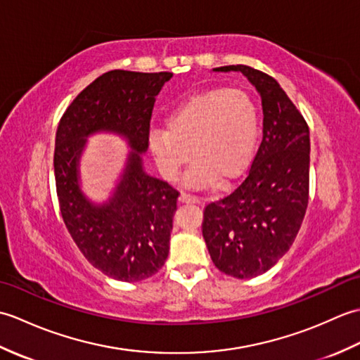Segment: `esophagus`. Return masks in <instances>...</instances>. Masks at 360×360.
<instances>
[{
  "label": "esophagus",
  "mask_w": 360,
  "mask_h": 360,
  "mask_svg": "<svg viewBox=\"0 0 360 360\" xmlns=\"http://www.w3.org/2000/svg\"><path fill=\"white\" fill-rule=\"evenodd\" d=\"M179 202H182V204H201L202 201L200 200V198H196V196L187 195V193H181L179 195Z\"/></svg>",
  "instance_id": "1"
}]
</instances>
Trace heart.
<instances>
[{"instance_id":"b5f03b06","label":"heart","mask_w":360,"mask_h":360,"mask_svg":"<svg viewBox=\"0 0 360 360\" xmlns=\"http://www.w3.org/2000/svg\"><path fill=\"white\" fill-rule=\"evenodd\" d=\"M165 129L153 128L148 148L164 178L178 179L195 159L188 184L227 186L238 179L255 153L259 116L246 91L210 88L192 94L167 112ZM191 151L188 152V150Z\"/></svg>"}]
</instances>
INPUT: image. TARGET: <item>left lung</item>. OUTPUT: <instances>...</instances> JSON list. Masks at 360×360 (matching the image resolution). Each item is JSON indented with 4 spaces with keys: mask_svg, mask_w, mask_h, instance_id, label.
<instances>
[{
    "mask_svg": "<svg viewBox=\"0 0 360 360\" xmlns=\"http://www.w3.org/2000/svg\"><path fill=\"white\" fill-rule=\"evenodd\" d=\"M240 71L263 105V141L250 170L233 192L204 209L202 236L212 262L235 278L267 272L292 246L309 200V128L271 75L246 65Z\"/></svg>",
    "mask_w": 360,
    "mask_h": 360,
    "instance_id": "left-lung-1",
    "label": "left lung"
}]
</instances>
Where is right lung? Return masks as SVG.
<instances>
[{
  "label": "right lung",
  "instance_id": "right-lung-1",
  "mask_svg": "<svg viewBox=\"0 0 360 360\" xmlns=\"http://www.w3.org/2000/svg\"><path fill=\"white\" fill-rule=\"evenodd\" d=\"M172 72L114 70L74 98L60 119L53 173L68 232L88 262L106 277L134 283L155 275L170 249L179 192L143 172L153 106ZM97 131L124 135L132 147L117 192L94 205L78 184V160L86 137Z\"/></svg>",
  "mask_w": 360,
  "mask_h": 360
}]
</instances>
